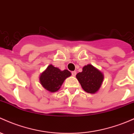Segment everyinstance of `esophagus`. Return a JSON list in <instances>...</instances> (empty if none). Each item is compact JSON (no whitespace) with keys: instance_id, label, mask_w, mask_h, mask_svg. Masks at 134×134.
Wrapping results in <instances>:
<instances>
[{"instance_id":"34e87169","label":"esophagus","mask_w":134,"mask_h":134,"mask_svg":"<svg viewBox=\"0 0 134 134\" xmlns=\"http://www.w3.org/2000/svg\"><path fill=\"white\" fill-rule=\"evenodd\" d=\"M71 73H72V75L73 76H75L76 75V71H72V72H71Z\"/></svg>"}]
</instances>
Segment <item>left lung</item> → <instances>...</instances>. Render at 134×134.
Listing matches in <instances>:
<instances>
[{"label":"left lung","mask_w":134,"mask_h":134,"mask_svg":"<svg viewBox=\"0 0 134 134\" xmlns=\"http://www.w3.org/2000/svg\"><path fill=\"white\" fill-rule=\"evenodd\" d=\"M76 78L85 92L95 93L100 88L104 75L92 65L88 64L83 67L81 72L77 73Z\"/></svg>","instance_id":"obj_1"}]
</instances>
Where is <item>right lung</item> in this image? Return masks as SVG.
Instances as JSON below:
<instances>
[{
	"label": "right lung",
	"mask_w": 134,
	"mask_h": 134,
	"mask_svg": "<svg viewBox=\"0 0 134 134\" xmlns=\"http://www.w3.org/2000/svg\"><path fill=\"white\" fill-rule=\"evenodd\" d=\"M71 76L68 70H61L53 65H49L39 77L42 87L50 92H55L60 88L66 78Z\"/></svg>",
	"instance_id": "obj_1"
}]
</instances>
